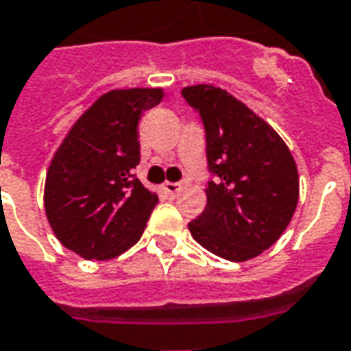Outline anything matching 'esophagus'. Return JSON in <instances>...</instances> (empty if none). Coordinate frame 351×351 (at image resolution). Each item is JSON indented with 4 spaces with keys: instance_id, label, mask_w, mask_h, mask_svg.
Listing matches in <instances>:
<instances>
[{
    "instance_id": "1",
    "label": "esophagus",
    "mask_w": 351,
    "mask_h": 351,
    "mask_svg": "<svg viewBox=\"0 0 351 351\" xmlns=\"http://www.w3.org/2000/svg\"><path fill=\"white\" fill-rule=\"evenodd\" d=\"M162 189L167 190L170 195H176L181 190V183H170V181H167V183L162 184Z\"/></svg>"
}]
</instances>
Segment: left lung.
Masks as SVG:
<instances>
[{
  "instance_id": "1",
  "label": "left lung",
  "mask_w": 351,
  "mask_h": 351,
  "mask_svg": "<svg viewBox=\"0 0 351 351\" xmlns=\"http://www.w3.org/2000/svg\"><path fill=\"white\" fill-rule=\"evenodd\" d=\"M181 95L203 121L214 178L190 234L216 256L251 260L278 240L295 214V159L278 133L225 89L197 84Z\"/></svg>"
}]
</instances>
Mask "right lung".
<instances>
[{
	"label": "right lung",
	"instance_id": "add662e5",
	"mask_svg": "<svg viewBox=\"0 0 351 351\" xmlns=\"http://www.w3.org/2000/svg\"><path fill=\"white\" fill-rule=\"evenodd\" d=\"M161 99L159 88L108 91L54 154L45 214L60 243L86 260L119 256L145 232L159 197L133 173L141 161L137 124Z\"/></svg>",
	"mask_w": 351,
	"mask_h": 351
}]
</instances>
